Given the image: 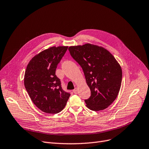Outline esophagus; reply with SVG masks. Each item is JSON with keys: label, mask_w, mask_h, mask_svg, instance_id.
I'll use <instances>...</instances> for the list:
<instances>
[{"label": "esophagus", "mask_w": 149, "mask_h": 149, "mask_svg": "<svg viewBox=\"0 0 149 149\" xmlns=\"http://www.w3.org/2000/svg\"><path fill=\"white\" fill-rule=\"evenodd\" d=\"M73 93H74V94H77V93H78V91H77V88H75L73 90Z\"/></svg>", "instance_id": "34e87169"}]
</instances>
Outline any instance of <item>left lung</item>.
<instances>
[{
	"label": "left lung",
	"instance_id": "1",
	"mask_svg": "<svg viewBox=\"0 0 149 149\" xmlns=\"http://www.w3.org/2000/svg\"><path fill=\"white\" fill-rule=\"evenodd\" d=\"M72 57L84 72L91 91L85 100L87 107L93 111L107 108L114 101L121 88L122 69L108 50L90 44L68 48Z\"/></svg>",
	"mask_w": 149,
	"mask_h": 149
}]
</instances>
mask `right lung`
<instances>
[{
    "label": "right lung",
    "instance_id": "obj_1",
    "mask_svg": "<svg viewBox=\"0 0 149 149\" xmlns=\"http://www.w3.org/2000/svg\"><path fill=\"white\" fill-rule=\"evenodd\" d=\"M68 47H53L40 52L28 63L24 85L33 102L42 111L56 114L65 107L70 93L62 88L56 75L58 63Z\"/></svg>",
    "mask_w": 149,
    "mask_h": 149
}]
</instances>
